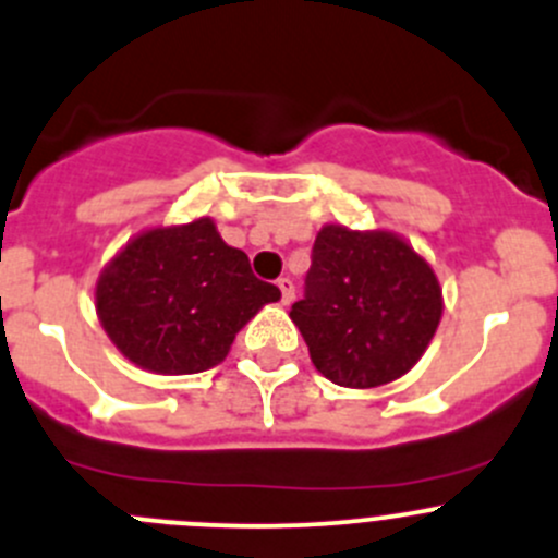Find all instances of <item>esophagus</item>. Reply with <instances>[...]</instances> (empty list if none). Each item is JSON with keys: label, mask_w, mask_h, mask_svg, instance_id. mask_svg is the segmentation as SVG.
I'll return each mask as SVG.
<instances>
[{"label": "esophagus", "mask_w": 558, "mask_h": 558, "mask_svg": "<svg viewBox=\"0 0 558 558\" xmlns=\"http://www.w3.org/2000/svg\"><path fill=\"white\" fill-rule=\"evenodd\" d=\"M278 289H280V302L289 305V302L294 300V283H291V278H280Z\"/></svg>", "instance_id": "obj_1"}]
</instances>
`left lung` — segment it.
Instances as JSON below:
<instances>
[{"label": "left lung", "instance_id": "left-lung-1", "mask_svg": "<svg viewBox=\"0 0 558 558\" xmlns=\"http://www.w3.org/2000/svg\"><path fill=\"white\" fill-rule=\"evenodd\" d=\"M305 296L291 305L311 360L340 387H381L416 365L441 322V286L392 231L324 226Z\"/></svg>", "mask_w": 558, "mask_h": 558}]
</instances>
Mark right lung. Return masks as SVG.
Listing matches in <instances>:
<instances>
[{"mask_svg": "<svg viewBox=\"0 0 558 558\" xmlns=\"http://www.w3.org/2000/svg\"><path fill=\"white\" fill-rule=\"evenodd\" d=\"M209 218L149 229L108 262L95 307L111 343L144 371L202 373L226 360L236 332L278 302Z\"/></svg>", "mask_w": 558, "mask_h": 558, "instance_id": "obj_1", "label": "right lung"}]
</instances>
